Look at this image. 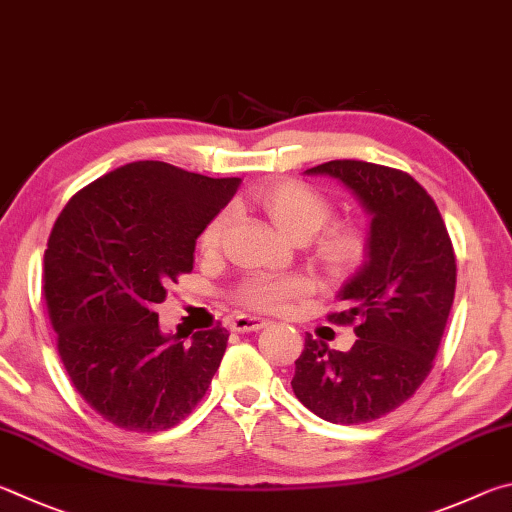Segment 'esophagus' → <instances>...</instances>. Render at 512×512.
Listing matches in <instances>:
<instances>
[{"label":"esophagus","mask_w":512,"mask_h":512,"mask_svg":"<svg viewBox=\"0 0 512 512\" xmlns=\"http://www.w3.org/2000/svg\"><path fill=\"white\" fill-rule=\"evenodd\" d=\"M267 324H270V321L263 319V317L238 315V317H233L231 328L236 330V333H254V330H261V328H265Z\"/></svg>","instance_id":"esophagus-1"}]
</instances>
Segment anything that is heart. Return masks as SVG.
I'll use <instances>...</instances> for the list:
<instances>
[{
    "label": "heart",
    "instance_id": "obj_1",
    "mask_svg": "<svg viewBox=\"0 0 512 512\" xmlns=\"http://www.w3.org/2000/svg\"><path fill=\"white\" fill-rule=\"evenodd\" d=\"M258 202L285 236L308 238L320 229L312 240V254L328 274H351L366 258L369 233L355 220H335L326 225L333 215V202L317 186L299 179H283L267 186L258 195ZM227 222L229 213L222 211L206 224L200 238L202 251L211 254L220 247ZM308 292L310 283L297 274H251L238 285L236 299L251 310H281Z\"/></svg>",
    "mask_w": 512,
    "mask_h": 512
}]
</instances>
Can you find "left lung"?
<instances>
[{
	"instance_id": "8db88e82",
	"label": "left lung",
	"mask_w": 512,
	"mask_h": 512,
	"mask_svg": "<svg viewBox=\"0 0 512 512\" xmlns=\"http://www.w3.org/2000/svg\"><path fill=\"white\" fill-rule=\"evenodd\" d=\"M306 173L344 182L373 218L369 261L339 292L346 310L328 315L355 326V344L342 353L308 335L292 391L328 423H371L432 371L456 290L454 247L432 195L405 170L335 159Z\"/></svg>"
}]
</instances>
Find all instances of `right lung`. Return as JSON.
I'll return each mask as SVG.
<instances>
[{
  "label": "right lung",
  "instance_id": "obj_1",
  "mask_svg": "<svg viewBox=\"0 0 512 512\" xmlns=\"http://www.w3.org/2000/svg\"><path fill=\"white\" fill-rule=\"evenodd\" d=\"M166 161H132L71 197L44 251L42 290L62 366L96 414L128 432L175 427L227 351L222 324L191 344L159 330L157 303L193 270L195 240L238 191Z\"/></svg>",
  "mask_w": 512,
  "mask_h": 512
}]
</instances>
